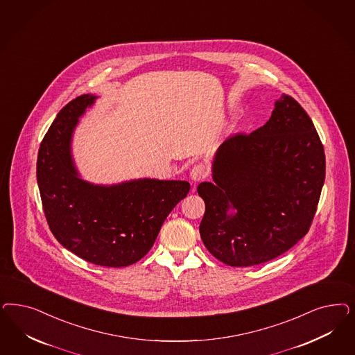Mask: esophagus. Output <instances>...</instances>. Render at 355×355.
I'll return each mask as SVG.
<instances>
[{
	"mask_svg": "<svg viewBox=\"0 0 355 355\" xmlns=\"http://www.w3.org/2000/svg\"><path fill=\"white\" fill-rule=\"evenodd\" d=\"M207 175H209V170L204 164H196L195 167L191 170V179L193 182H202L207 178Z\"/></svg>",
	"mask_w": 355,
	"mask_h": 355,
	"instance_id": "obj_1",
	"label": "esophagus"
}]
</instances>
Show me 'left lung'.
Segmentation results:
<instances>
[{
	"mask_svg": "<svg viewBox=\"0 0 355 355\" xmlns=\"http://www.w3.org/2000/svg\"><path fill=\"white\" fill-rule=\"evenodd\" d=\"M213 180L197 187L207 251L230 266L288 251L309 232L325 180L324 146L307 112L282 95L265 125L219 146Z\"/></svg>",
	"mask_w": 355,
	"mask_h": 355,
	"instance_id": "left-lung-1",
	"label": "left lung"
}]
</instances>
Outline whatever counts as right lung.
<instances>
[{
  "label": "right lung",
  "instance_id": "1",
  "mask_svg": "<svg viewBox=\"0 0 355 355\" xmlns=\"http://www.w3.org/2000/svg\"><path fill=\"white\" fill-rule=\"evenodd\" d=\"M96 96L69 102L42 141L36 178L48 226L67 250L89 263L123 268L141 260L164 219L191 185L183 180L138 179L114 185L82 180L73 163V130Z\"/></svg>",
  "mask_w": 355,
  "mask_h": 355
}]
</instances>
